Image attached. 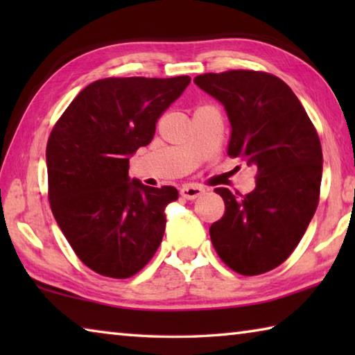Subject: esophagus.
<instances>
[{
    "label": "esophagus",
    "instance_id": "obj_1",
    "mask_svg": "<svg viewBox=\"0 0 355 355\" xmlns=\"http://www.w3.org/2000/svg\"><path fill=\"white\" fill-rule=\"evenodd\" d=\"M203 192H205V189L200 188V186H196V184H186L182 189H180V194H182L183 199H188V200L197 199V197H200Z\"/></svg>",
    "mask_w": 355,
    "mask_h": 355
}]
</instances>
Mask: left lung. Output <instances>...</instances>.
I'll use <instances>...</instances> for the list:
<instances>
[{
  "instance_id": "1",
  "label": "left lung",
  "mask_w": 355,
  "mask_h": 355,
  "mask_svg": "<svg viewBox=\"0 0 355 355\" xmlns=\"http://www.w3.org/2000/svg\"><path fill=\"white\" fill-rule=\"evenodd\" d=\"M224 105L232 125L227 153L257 167L255 189L224 199L209 227L222 261L243 275L277 268L293 254L320 202L322 150L315 125L286 83L266 71L227 70L194 78Z\"/></svg>"
}]
</instances>
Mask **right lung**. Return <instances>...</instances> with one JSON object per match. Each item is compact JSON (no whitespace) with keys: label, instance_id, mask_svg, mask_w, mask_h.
Returning a JSON list of instances; mask_svg holds the SVG:
<instances>
[{"label":"right lung","instance_id":"right-lung-1","mask_svg":"<svg viewBox=\"0 0 355 355\" xmlns=\"http://www.w3.org/2000/svg\"><path fill=\"white\" fill-rule=\"evenodd\" d=\"M191 83L105 78L84 87L46 144L48 200L76 257L100 275L128 279L158 250L173 186L128 177L130 155L153 139L156 122Z\"/></svg>","mask_w":355,"mask_h":355}]
</instances>
